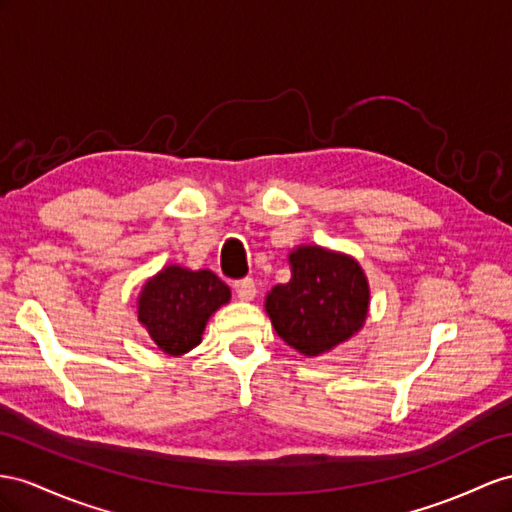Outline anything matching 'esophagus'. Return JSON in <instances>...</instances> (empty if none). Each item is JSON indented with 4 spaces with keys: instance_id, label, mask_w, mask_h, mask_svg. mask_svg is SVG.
I'll return each instance as SVG.
<instances>
[{
    "instance_id": "1",
    "label": "esophagus",
    "mask_w": 512,
    "mask_h": 512,
    "mask_svg": "<svg viewBox=\"0 0 512 512\" xmlns=\"http://www.w3.org/2000/svg\"><path fill=\"white\" fill-rule=\"evenodd\" d=\"M233 290L235 294H238L240 300H253L255 294H257V287H255V281L251 277L246 279H238L233 283Z\"/></svg>"
}]
</instances>
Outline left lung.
<instances>
[{
    "label": "left lung",
    "mask_w": 512,
    "mask_h": 512,
    "mask_svg": "<svg viewBox=\"0 0 512 512\" xmlns=\"http://www.w3.org/2000/svg\"><path fill=\"white\" fill-rule=\"evenodd\" d=\"M292 279L272 287L266 311L287 346L318 357L357 333L368 316L370 290L352 257L303 246L290 255Z\"/></svg>",
    "instance_id": "1"
}]
</instances>
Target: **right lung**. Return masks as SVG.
<instances>
[{
	"label": "right lung",
	"mask_w": 512,
	"mask_h": 512,
	"mask_svg": "<svg viewBox=\"0 0 512 512\" xmlns=\"http://www.w3.org/2000/svg\"><path fill=\"white\" fill-rule=\"evenodd\" d=\"M229 296L227 283L214 272L168 266L144 285L138 318L166 355H183L201 342L207 318Z\"/></svg>",
	"instance_id": "1"
}]
</instances>
